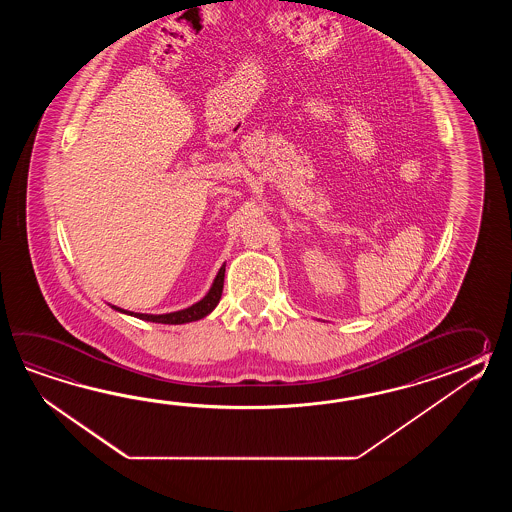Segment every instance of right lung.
I'll return each instance as SVG.
<instances>
[{"label":"right lung","instance_id":"obj_1","mask_svg":"<svg viewBox=\"0 0 512 512\" xmlns=\"http://www.w3.org/2000/svg\"><path fill=\"white\" fill-rule=\"evenodd\" d=\"M223 282H225V263L219 267L218 274H216V278H214V282L210 285V289H208V293L196 302V304L190 305V307H186V309H181V311H174V313H164V315H148V313H133V311H126V309H122V307H117V305H111V309H115V311H119L122 315H130L135 316V318H139V320H144V322H155V324H188V322H196V320H201V318H205V316L210 315L214 309H216V305L219 304V300H221V293H223Z\"/></svg>","mask_w":512,"mask_h":512}]
</instances>
